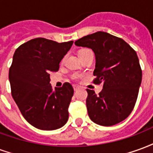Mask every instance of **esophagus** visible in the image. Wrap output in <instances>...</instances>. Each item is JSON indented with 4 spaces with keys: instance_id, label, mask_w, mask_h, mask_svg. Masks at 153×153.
I'll use <instances>...</instances> for the list:
<instances>
[{
    "instance_id": "obj_1",
    "label": "esophagus",
    "mask_w": 153,
    "mask_h": 153,
    "mask_svg": "<svg viewBox=\"0 0 153 153\" xmlns=\"http://www.w3.org/2000/svg\"><path fill=\"white\" fill-rule=\"evenodd\" d=\"M73 87H74V91H76V90L79 88L78 85H73Z\"/></svg>"
}]
</instances>
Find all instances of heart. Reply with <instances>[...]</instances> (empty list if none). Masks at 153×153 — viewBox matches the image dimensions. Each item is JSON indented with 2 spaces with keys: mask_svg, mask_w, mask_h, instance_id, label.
Here are the masks:
<instances>
[{
  "mask_svg": "<svg viewBox=\"0 0 153 153\" xmlns=\"http://www.w3.org/2000/svg\"><path fill=\"white\" fill-rule=\"evenodd\" d=\"M90 51L89 49H86V48H84V49H82V50L79 51V55L81 53H83V52H85V51ZM76 75H74V78H76Z\"/></svg>",
  "mask_w": 153,
  "mask_h": 153,
  "instance_id": "heart-1",
  "label": "heart"
}]
</instances>
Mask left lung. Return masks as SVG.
Instances as JSON below:
<instances>
[{"label": "left lung", "mask_w": 153, "mask_h": 153, "mask_svg": "<svg viewBox=\"0 0 153 153\" xmlns=\"http://www.w3.org/2000/svg\"><path fill=\"white\" fill-rule=\"evenodd\" d=\"M74 44L93 51L96 56L93 83H103L98 95L87 89L90 119L102 126L123 121L134 107L141 84L142 70L136 51L122 38L106 32L87 35Z\"/></svg>", "instance_id": "left-lung-1"}]
</instances>
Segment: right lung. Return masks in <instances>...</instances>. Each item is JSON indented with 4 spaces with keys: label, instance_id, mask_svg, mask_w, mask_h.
Returning a JSON list of instances; mask_svg holds the SVG:
<instances>
[{
    "label": "right lung",
    "instance_id": "right-lung-1",
    "mask_svg": "<svg viewBox=\"0 0 153 153\" xmlns=\"http://www.w3.org/2000/svg\"><path fill=\"white\" fill-rule=\"evenodd\" d=\"M73 42L34 38L19 46L14 54L9 70L11 95L23 116L35 128L54 130L68 120L73 87L65 83L53 90L50 72L58 71Z\"/></svg>",
    "mask_w": 153,
    "mask_h": 153
}]
</instances>
